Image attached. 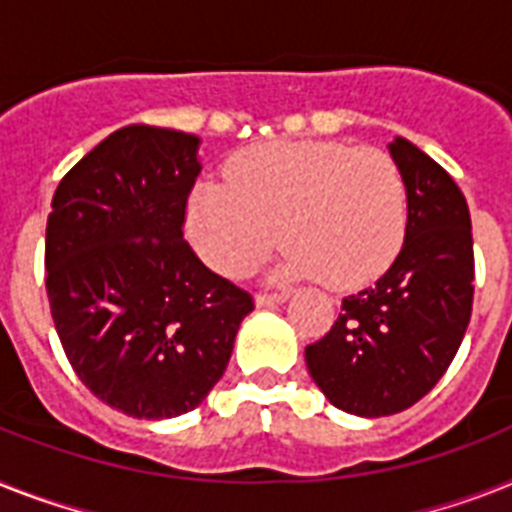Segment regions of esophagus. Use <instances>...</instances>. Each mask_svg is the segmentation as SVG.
Instances as JSON below:
<instances>
[{"mask_svg":"<svg viewBox=\"0 0 512 512\" xmlns=\"http://www.w3.org/2000/svg\"><path fill=\"white\" fill-rule=\"evenodd\" d=\"M287 301V293H259L256 295V306L269 308V306H280V303Z\"/></svg>","mask_w":512,"mask_h":512,"instance_id":"esophagus-1","label":"esophagus"}]
</instances>
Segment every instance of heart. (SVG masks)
Listing matches in <instances>:
<instances>
[{"label":"heart","instance_id":"heart-1","mask_svg":"<svg viewBox=\"0 0 512 512\" xmlns=\"http://www.w3.org/2000/svg\"><path fill=\"white\" fill-rule=\"evenodd\" d=\"M188 230L217 272L259 264L280 238L282 272L358 287L395 261L408 230V185L387 151L337 141H274L227 162V185L204 183Z\"/></svg>","mask_w":512,"mask_h":512}]
</instances>
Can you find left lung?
<instances>
[{"label": "left lung", "mask_w": 512, "mask_h": 512, "mask_svg": "<svg viewBox=\"0 0 512 512\" xmlns=\"http://www.w3.org/2000/svg\"><path fill=\"white\" fill-rule=\"evenodd\" d=\"M408 185V230L377 282L342 298L308 374L329 403L363 418L424 398L458 353L474 306V238L466 196L432 156L405 138L387 146Z\"/></svg>", "instance_id": "1"}]
</instances>
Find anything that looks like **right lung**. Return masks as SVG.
Masks as SVG:
<instances>
[{
    "label": "right lung",
    "mask_w": 512,
    "mask_h": 512,
    "mask_svg": "<svg viewBox=\"0 0 512 512\" xmlns=\"http://www.w3.org/2000/svg\"><path fill=\"white\" fill-rule=\"evenodd\" d=\"M201 138L128 125L54 190L46 295L67 361L133 418L193 411L222 379L253 298L183 238Z\"/></svg>",
    "instance_id": "add662e5"
}]
</instances>
